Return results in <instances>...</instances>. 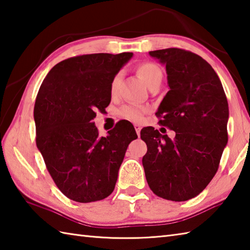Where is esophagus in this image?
I'll return each instance as SVG.
<instances>
[{"instance_id":"1","label":"esophagus","mask_w":250,"mask_h":250,"mask_svg":"<svg viewBox=\"0 0 250 250\" xmlns=\"http://www.w3.org/2000/svg\"><path fill=\"white\" fill-rule=\"evenodd\" d=\"M134 127H135V130H136V132H137V135L139 136V135H140V130H141V126L138 125V124H135Z\"/></svg>"}]
</instances>
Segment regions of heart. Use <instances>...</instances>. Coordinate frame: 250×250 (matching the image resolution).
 Segmentation results:
<instances>
[{"mask_svg": "<svg viewBox=\"0 0 250 250\" xmlns=\"http://www.w3.org/2000/svg\"><path fill=\"white\" fill-rule=\"evenodd\" d=\"M137 72L141 76V79L145 81L146 84L149 86H153L155 84H161L163 80V71L156 63L150 62H142L137 68ZM121 81V73L115 74L111 80L110 83V94L112 97L118 95L119 91V85ZM149 112V108L145 105L139 104H126L120 110V114L122 118H124L131 122H136V123H140L144 121L145 115Z\"/></svg>", "mask_w": 250, "mask_h": 250, "instance_id": "obj_1", "label": "heart"}]
</instances>
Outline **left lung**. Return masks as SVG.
<instances>
[{
  "label": "left lung",
  "mask_w": 250,
  "mask_h": 250,
  "mask_svg": "<svg viewBox=\"0 0 250 250\" xmlns=\"http://www.w3.org/2000/svg\"><path fill=\"white\" fill-rule=\"evenodd\" d=\"M149 54L166 65L170 88L155 115L176 136L171 140L153 127L142 129L147 146L142 165L155 195L188 201L200 194L218 170L228 144L227 96L215 70L201 56L181 48Z\"/></svg>",
  "instance_id": "left-lung-1"
}]
</instances>
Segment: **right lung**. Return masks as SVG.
Returning a JSON list of instances; mask_svg holds the SVG:
<instances>
[{
	"instance_id": "obj_1",
	"label": "right lung",
	"mask_w": 250,
	"mask_h": 250,
	"mask_svg": "<svg viewBox=\"0 0 250 250\" xmlns=\"http://www.w3.org/2000/svg\"><path fill=\"white\" fill-rule=\"evenodd\" d=\"M132 53L89 54L60 61L49 71L35 99L37 146L49 175L68 198L101 201L114 190L130 142L137 139L127 122L100 137L96 111L111 101L110 83Z\"/></svg>"
}]
</instances>
